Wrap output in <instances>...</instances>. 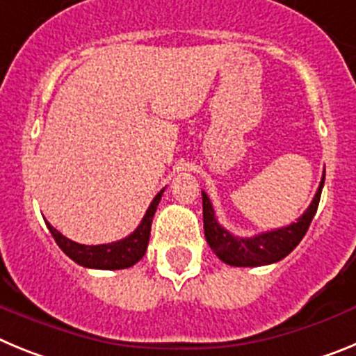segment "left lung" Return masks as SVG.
Segmentation results:
<instances>
[{"label": "left lung", "instance_id": "obj_1", "mask_svg": "<svg viewBox=\"0 0 356 356\" xmlns=\"http://www.w3.org/2000/svg\"><path fill=\"white\" fill-rule=\"evenodd\" d=\"M323 185H325V175L321 178L319 188H317L312 203L298 221L284 226V228L246 238L235 237L217 222L212 203H210L205 191H201V196H203V228H205L209 246L222 262L235 267H259L285 259L307 234L308 226L312 222L317 207H319Z\"/></svg>", "mask_w": 356, "mask_h": 356}]
</instances>
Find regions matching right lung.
<instances>
[{"label": "right lung", "instance_id": "obj_1", "mask_svg": "<svg viewBox=\"0 0 356 356\" xmlns=\"http://www.w3.org/2000/svg\"><path fill=\"white\" fill-rule=\"evenodd\" d=\"M162 194L163 188L153 197L149 209L144 213L140 225L128 237L121 238L118 242H110V244H97V246L78 244V242L64 237L49 222H46V225H48L49 232H51L53 238L56 241L58 248L67 254L69 259L74 260L80 266L90 267V269H106V271L127 269V267L135 266V264L143 259L144 253H146L147 242H149L151 221H153V216H155Z\"/></svg>", "mask_w": 356, "mask_h": 356}]
</instances>
